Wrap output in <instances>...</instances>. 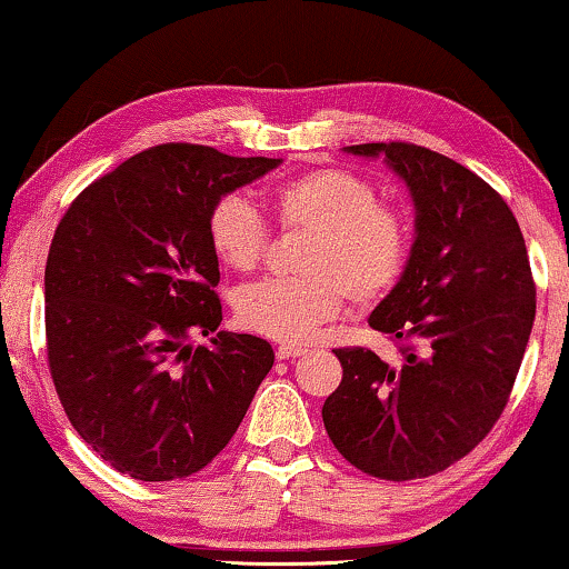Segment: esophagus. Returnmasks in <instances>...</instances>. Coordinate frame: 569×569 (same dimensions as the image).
<instances>
[{"instance_id":"obj_1","label":"esophagus","mask_w":569,"mask_h":569,"mask_svg":"<svg viewBox=\"0 0 569 569\" xmlns=\"http://www.w3.org/2000/svg\"><path fill=\"white\" fill-rule=\"evenodd\" d=\"M308 349L306 347H295V345H282L277 347V360H295V357H302Z\"/></svg>"}]
</instances>
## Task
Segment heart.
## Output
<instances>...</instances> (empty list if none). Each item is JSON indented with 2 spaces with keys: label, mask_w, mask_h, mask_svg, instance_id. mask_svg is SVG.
<instances>
[{
  "label": "heart",
  "mask_w": 569,
  "mask_h": 569,
  "mask_svg": "<svg viewBox=\"0 0 569 569\" xmlns=\"http://www.w3.org/2000/svg\"><path fill=\"white\" fill-rule=\"evenodd\" d=\"M282 228L308 230L302 279H263L238 292L246 329L284 345H306L341 316L349 298L376 302L399 284L409 263L407 217L380 204L368 178L347 168H318L271 193ZM207 238L224 267L248 274L269 246V224L243 193H224L207 217Z\"/></svg>",
  "instance_id": "obj_1"
}]
</instances>
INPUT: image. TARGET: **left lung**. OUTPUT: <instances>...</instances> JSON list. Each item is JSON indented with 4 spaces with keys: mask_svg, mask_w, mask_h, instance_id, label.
I'll use <instances>...</instances> for the list:
<instances>
[{
    "mask_svg": "<svg viewBox=\"0 0 569 569\" xmlns=\"http://www.w3.org/2000/svg\"><path fill=\"white\" fill-rule=\"evenodd\" d=\"M345 150L383 154L417 214L407 271L368 318L399 341L401 362L333 349L345 376L323 425L370 477H432L471 453L510 399L536 316L526 240L500 193L446 154L409 142Z\"/></svg>",
    "mask_w": 569,
    "mask_h": 569,
    "instance_id": "8db88e82",
    "label": "left lung"
}]
</instances>
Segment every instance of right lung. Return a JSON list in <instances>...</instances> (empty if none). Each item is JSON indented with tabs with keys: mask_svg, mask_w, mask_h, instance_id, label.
Listing matches in <instances>:
<instances>
[{
	"mask_svg": "<svg viewBox=\"0 0 569 569\" xmlns=\"http://www.w3.org/2000/svg\"><path fill=\"white\" fill-rule=\"evenodd\" d=\"M282 160L160 144L90 183L46 261V352L69 422L139 481L204 469L243 422L274 349L218 331L220 263L207 238L217 199ZM213 333L191 348L188 333Z\"/></svg>",
	"mask_w": 569,
	"mask_h": 569,
	"instance_id": "add662e5",
	"label": "right lung"
}]
</instances>
